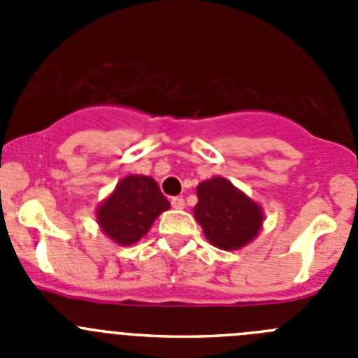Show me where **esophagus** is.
I'll return each mask as SVG.
<instances>
[{
	"mask_svg": "<svg viewBox=\"0 0 358 358\" xmlns=\"http://www.w3.org/2000/svg\"><path fill=\"white\" fill-rule=\"evenodd\" d=\"M170 204H172V208H176V210H182V208H185V199H182V197H172Z\"/></svg>",
	"mask_w": 358,
	"mask_h": 358,
	"instance_id": "obj_1",
	"label": "esophagus"
}]
</instances>
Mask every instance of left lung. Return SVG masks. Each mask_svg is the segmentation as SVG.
<instances>
[{"label":"left lung","mask_w":358,"mask_h":358,"mask_svg":"<svg viewBox=\"0 0 358 358\" xmlns=\"http://www.w3.org/2000/svg\"><path fill=\"white\" fill-rule=\"evenodd\" d=\"M194 208L197 222L215 248L233 251L251 242L260 231L262 208L224 177H213L197 188Z\"/></svg>","instance_id":"left-lung-1"}]
</instances>
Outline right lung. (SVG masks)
I'll return each instance as SVG.
<instances>
[{"label":"right lung","mask_w":358,"mask_h":358,"mask_svg":"<svg viewBox=\"0 0 358 358\" xmlns=\"http://www.w3.org/2000/svg\"><path fill=\"white\" fill-rule=\"evenodd\" d=\"M169 208L170 202L152 177L129 176L100 204L96 218L109 238L120 245H131L147 235L161 211Z\"/></svg>","instance_id":"obj_1"}]
</instances>
